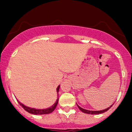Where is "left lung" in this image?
<instances>
[{"mask_svg": "<svg viewBox=\"0 0 132 132\" xmlns=\"http://www.w3.org/2000/svg\"><path fill=\"white\" fill-rule=\"evenodd\" d=\"M77 105H78V108L80 110H81L82 112L84 113H88V114H92V115H97V114H100V113H102L104 112H105L107 111L110 108V107H112V106L113 105V104L112 105H110L109 107H108L107 109H105L104 110H97V111H93V110H86V109H84L81 108V107H79L78 104H77Z\"/></svg>", "mask_w": 132, "mask_h": 132, "instance_id": "1", "label": "left lung"}]
</instances>
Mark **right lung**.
<instances>
[{
	"label": "right lung",
	"mask_w": 132,
	"mask_h": 132,
	"mask_svg": "<svg viewBox=\"0 0 132 132\" xmlns=\"http://www.w3.org/2000/svg\"><path fill=\"white\" fill-rule=\"evenodd\" d=\"M60 86H57V89H56V91L58 94L59 92V89H60ZM58 100L59 98H57V99L56 101V102L52 106H51L50 107L47 109H37L35 108H31V107H27L26 105H23V104H22L20 102H19V101L17 100L18 102L19 103V104L27 112H29L31 114H34V115H45V114H48V113H50L54 111V110L55 109V108L56 107V106L57 105V103H58Z\"/></svg>",
	"instance_id": "obj_1"
}]
</instances>
